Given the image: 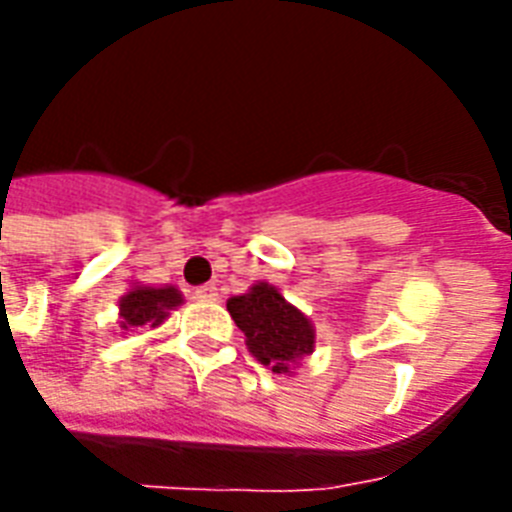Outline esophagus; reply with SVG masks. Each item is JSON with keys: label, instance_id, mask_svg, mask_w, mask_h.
<instances>
[{"label": "esophagus", "instance_id": "34e87169", "mask_svg": "<svg viewBox=\"0 0 512 512\" xmlns=\"http://www.w3.org/2000/svg\"><path fill=\"white\" fill-rule=\"evenodd\" d=\"M193 300H199V303H212V300H217V289L215 284H204V287H196L191 292Z\"/></svg>", "mask_w": 512, "mask_h": 512}]
</instances>
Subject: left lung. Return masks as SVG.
<instances>
[{
	"label": "left lung",
	"instance_id": "left-lung-1",
	"mask_svg": "<svg viewBox=\"0 0 512 512\" xmlns=\"http://www.w3.org/2000/svg\"><path fill=\"white\" fill-rule=\"evenodd\" d=\"M228 313L247 337L249 353L273 372H289L295 358L313 350V327L271 284H255L247 295L231 297Z\"/></svg>",
	"mask_w": 512,
	"mask_h": 512
}]
</instances>
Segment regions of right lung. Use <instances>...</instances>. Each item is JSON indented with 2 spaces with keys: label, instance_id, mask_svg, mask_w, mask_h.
I'll use <instances>...</instances> for the list:
<instances>
[{
  "label": "right lung",
  "instance_id": "add662e5",
  "mask_svg": "<svg viewBox=\"0 0 512 512\" xmlns=\"http://www.w3.org/2000/svg\"><path fill=\"white\" fill-rule=\"evenodd\" d=\"M183 303V297L175 287H138L130 295L122 297L119 303V316H122V329L135 327H159L167 319V311Z\"/></svg>",
  "mask_w": 512,
  "mask_h": 512
}]
</instances>
